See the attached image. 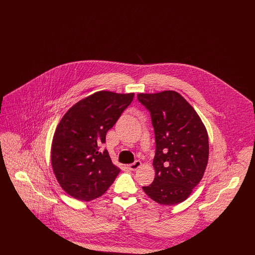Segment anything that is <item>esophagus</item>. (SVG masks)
Instances as JSON below:
<instances>
[{
    "mask_svg": "<svg viewBox=\"0 0 255 255\" xmlns=\"http://www.w3.org/2000/svg\"><path fill=\"white\" fill-rule=\"evenodd\" d=\"M141 166V162L139 160H135L132 164H129V169L132 170V171H135L136 169H138L139 167Z\"/></svg>",
    "mask_w": 255,
    "mask_h": 255,
    "instance_id": "esophagus-1",
    "label": "esophagus"
}]
</instances>
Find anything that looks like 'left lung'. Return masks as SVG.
I'll use <instances>...</instances> for the list:
<instances>
[{"mask_svg":"<svg viewBox=\"0 0 255 255\" xmlns=\"http://www.w3.org/2000/svg\"><path fill=\"white\" fill-rule=\"evenodd\" d=\"M137 99L150 112L156 138V176L142 189L160 205L180 204L204 176L209 154L206 127L177 92L138 94Z\"/></svg>","mask_w":255,"mask_h":255,"instance_id":"left-lung-1","label":"left lung"}]
</instances>
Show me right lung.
<instances>
[{"label": "right lung", "mask_w": 255, "mask_h": 255, "mask_svg": "<svg viewBox=\"0 0 255 255\" xmlns=\"http://www.w3.org/2000/svg\"><path fill=\"white\" fill-rule=\"evenodd\" d=\"M133 96L97 92L75 103L57 125L51 165L61 187L74 199L90 202L100 197L121 172L108 151L99 147Z\"/></svg>", "instance_id": "add662e5"}]
</instances>
